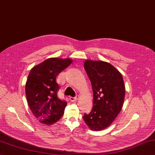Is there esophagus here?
<instances>
[{
    "instance_id": "34e87169",
    "label": "esophagus",
    "mask_w": 155,
    "mask_h": 155,
    "mask_svg": "<svg viewBox=\"0 0 155 155\" xmlns=\"http://www.w3.org/2000/svg\"><path fill=\"white\" fill-rule=\"evenodd\" d=\"M78 97H79L78 95H76V96H75V97H69V100H70L71 101L73 102V101H77V100H78Z\"/></svg>"
}]
</instances>
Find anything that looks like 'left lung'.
Wrapping results in <instances>:
<instances>
[{
    "label": "left lung",
    "mask_w": 155,
    "mask_h": 155,
    "mask_svg": "<svg viewBox=\"0 0 155 155\" xmlns=\"http://www.w3.org/2000/svg\"><path fill=\"white\" fill-rule=\"evenodd\" d=\"M84 69L92 84L93 107L83 119L89 128L99 131L107 128L122 109L125 86L121 73L110 63L85 61Z\"/></svg>",
    "instance_id": "left-lung-1"
}]
</instances>
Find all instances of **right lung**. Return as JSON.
<instances>
[{"label": "right lung", "instance_id": "add662e5", "mask_svg": "<svg viewBox=\"0 0 155 155\" xmlns=\"http://www.w3.org/2000/svg\"><path fill=\"white\" fill-rule=\"evenodd\" d=\"M72 59L51 58L31 70L25 84L27 103L35 117L41 123L51 125L64 113L67 102L58 96V75L69 67Z\"/></svg>", "mask_w": 155, "mask_h": 155}]
</instances>
